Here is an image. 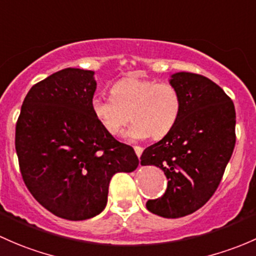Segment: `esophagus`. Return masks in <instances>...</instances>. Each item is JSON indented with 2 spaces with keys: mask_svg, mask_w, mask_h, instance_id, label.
I'll return each mask as SVG.
<instances>
[{
  "mask_svg": "<svg viewBox=\"0 0 256 256\" xmlns=\"http://www.w3.org/2000/svg\"><path fill=\"white\" fill-rule=\"evenodd\" d=\"M133 148H134V152H136V156H138V158L140 156L142 152H143V148H142V146H134Z\"/></svg>",
  "mask_w": 256,
  "mask_h": 256,
  "instance_id": "esophagus-1",
  "label": "esophagus"
}]
</instances>
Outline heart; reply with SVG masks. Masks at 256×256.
Masks as SVG:
<instances>
[{
	"instance_id": "b5f03b06",
	"label": "heart",
	"mask_w": 256,
	"mask_h": 256,
	"mask_svg": "<svg viewBox=\"0 0 256 256\" xmlns=\"http://www.w3.org/2000/svg\"><path fill=\"white\" fill-rule=\"evenodd\" d=\"M110 96H94L92 113L110 136H117L130 118L133 123L126 132L130 139L162 138L175 127L182 108V98L175 86L136 76L116 81Z\"/></svg>"
}]
</instances>
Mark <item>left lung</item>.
<instances>
[{
  "label": "left lung",
  "mask_w": 256,
  "mask_h": 256,
  "mask_svg": "<svg viewBox=\"0 0 256 256\" xmlns=\"http://www.w3.org/2000/svg\"><path fill=\"white\" fill-rule=\"evenodd\" d=\"M171 85L180 91L182 108L175 127L148 146L142 165H155L168 178L165 194L146 208L164 218L200 210L213 196L236 146V108L217 84L202 75L176 72Z\"/></svg>",
  "instance_id": "left-lung-1"
}]
</instances>
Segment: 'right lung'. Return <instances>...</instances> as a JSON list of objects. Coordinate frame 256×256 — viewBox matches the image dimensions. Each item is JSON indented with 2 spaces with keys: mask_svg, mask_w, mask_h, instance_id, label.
<instances>
[{
  "mask_svg": "<svg viewBox=\"0 0 256 256\" xmlns=\"http://www.w3.org/2000/svg\"><path fill=\"white\" fill-rule=\"evenodd\" d=\"M94 71L60 70L30 90L16 124L26 186L52 214L84 220L104 210L112 176L138 166L133 148L104 130L91 110Z\"/></svg>",
  "mask_w": 256,
  "mask_h": 256,
  "instance_id": "1",
  "label": "right lung"
}]
</instances>
